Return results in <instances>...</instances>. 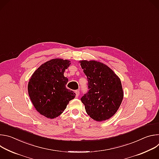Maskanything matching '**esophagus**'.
I'll use <instances>...</instances> for the list:
<instances>
[{"mask_svg":"<svg viewBox=\"0 0 159 159\" xmlns=\"http://www.w3.org/2000/svg\"><path fill=\"white\" fill-rule=\"evenodd\" d=\"M75 96H76V98H78L79 97V94H80V92L79 91V90H76V91H75Z\"/></svg>","mask_w":159,"mask_h":159,"instance_id":"34e87169","label":"esophagus"}]
</instances>
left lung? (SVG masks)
Returning <instances> with one entry per match:
<instances>
[{"label":"left lung","mask_w":159,"mask_h":159,"mask_svg":"<svg viewBox=\"0 0 159 159\" xmlns=\"http://www.w3.org/2000/svg\"><path fill=\"white\" fill-rule=\"evenodd\" d=\"M87 77L89 92L81 98L87 115L97 121L110 119L118 110L124 96L120 77L111 68L95 60H80Z\"/></svg>","instance_id":"left-lung-1"}]
</instances>
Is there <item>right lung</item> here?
<instances>
[{
    "label": "right lung",
    "instance_id": "obj_1",
    "mask_svg": "<svg viewBox=\"0 0 159 159\" xmlns=\"http://www.w3.org/2000/svg\"><path fill=\"white\" fill-rule=\"evenodd\" d=\"M70 61L53 58L39 66L31 75L28 94L36 111L44 117L53 119L66 109L75 93L66 89L68 78L64 76Z\"/></svg>",
    "mask_w": 159,
    "mask_h": 159
}]
</instances>
